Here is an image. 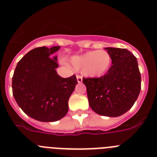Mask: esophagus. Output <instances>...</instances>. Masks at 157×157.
Masks as SVG:
<instances>
[{
    "mask_svg": "<svg viewBox=\"0 0 157 157\" xmlns=\"http://www.w3.org/2000/svg\"><path fill=\"white\" fill-rule=\"evenodd\" d=\"M76 78H77V81L78 83H81L82 82V77L80 75H77V77H76Z\"/></svg>",
    "mask_w": 157,
    "mask_h": 157,
    "instance_id": "obj_1",
    "label": "esophagus"
}]
</instances>
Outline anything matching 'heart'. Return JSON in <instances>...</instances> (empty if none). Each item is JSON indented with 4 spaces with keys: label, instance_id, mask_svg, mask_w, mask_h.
<instances>
[{
    "label": "heart",
    "instance_id": "obj_1",
    "mask_svg": "<svg viewBox=\"0 0 157 157\" xmlns=\"http://www.w3.org/2000/svg\"><path fill=\"white\" fill-rule=\"evenodd\" d=\"M112 56L106 50L89 51L81 55L72 56L70 63L75 71H82L90 78L105 75L112 65Z\"/></svg>",
    "mask_w": 157,
    "mask_h": 157
}]
</instances>
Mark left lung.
<instances>
[{
	"instance_id": "1",
	"label": "left lung",
	"mask_w": 157,
	"mask_h": 157,
	"mask_svg": "<svg viewBox=\"0 0 157 157\" xmlns=\"http://www.w3.org/2000/svg\"><path fill=\"white\" fill-rule=\"evenodd\" d=\"M112 65L105 75L83 78L89 105L101 116L117 117L130 110L141 90V74L137 58L126 48H105Z\"/></svg>"
}]
</instances>
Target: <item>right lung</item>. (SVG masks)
I'll return each mask as SVG.
<instances>
[{
    "label": "right lung",
    "mask_w": 157,
    "mask_h": 157,
    "mask_svg": "<svg viewBox=\"0 0 157 157\" xmlns=\"http://www.w3.org/2000/svg\"><path fill=\"white\" fill-rule=\"evenodd\" d=\"M60 46L34 48L17 63L12 77V94L19 108L40 122H55L68 112V100L78 84L75 75L67 78L56 72Z\"/></svg>",
    "instance_id": "add662e5"
}]
</instances>
